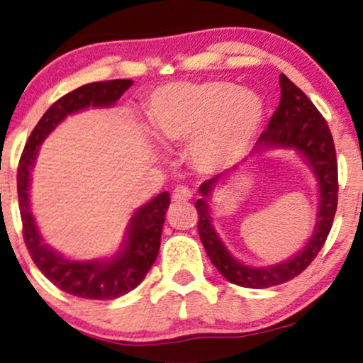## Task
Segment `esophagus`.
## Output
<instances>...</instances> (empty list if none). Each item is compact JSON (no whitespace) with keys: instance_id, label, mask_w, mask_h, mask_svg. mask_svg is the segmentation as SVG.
<instances>
[{"instance_id":"34e87169","label":"esophagus","mask_w":363,"mask_h":363,"mask_svg":"<svg viewBox=\"0 0 363 363\" xmlns=\"http://www.w3.org/2000/svg\"><path fill=\"white\" fill-rule=\"evenodd\" d=\"M172 202L174 204H181V202H186L191 199V191L187 189V187H176V189L172 191Z\"/></svg>"}]
</instances>
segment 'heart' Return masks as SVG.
Wrapping results in <instances>:
<instances>
[{"label":"heart","instance_id":"1","mask_svg":"<svg viewBox=\"0 0 363 363\" xmlns=\"http://www.w3.org/2000/svg\"><path fill=\"white\" fill-rule=\"evenodd\" d=\"M146 116L157 143H186L191 166L214 174L247 151L262 124L264 104L254 91L227 81L174 83L154 91Z\"/></svg>","mask_w":363,"mask_h":363}]
</instances>
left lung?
<instances>
[{
    "mask_svg": "<svg viewBox=\"0 0 363 363\" xmlns=\"http://www.w3.org/2000/svg\"><path fill=\"white\" fill-rule=\"evenodd\" d=\"M267 149H294L301 154L315 176L318 194H320L312 238L308 239L306 247L298 250L292 259L267 267H252L232 257L217 234L216 227L212 225L209 206L211 192L216 189L224 174L202 182L199 187L202 197L196 202L197 214H199L197 230L211 262L229 282L249 289L279 286L297 277L311 265L320 252L332 229L337 211V197H339L335 146L327 121L322 118L306 93L298 89L286 74H280L279 108L270 118L269 128L260 134L254 152L267 151Z\"/></svg>",
    "mask_w": 363,
    "mask_h": 363,
    "instance_id": "8db88e82",
    "label": "left lung"
}]
</instances>
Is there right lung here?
<instances>
[{
	"label": "right lung",
	"instance_id": "obj_1",
	"mask_svg": "<svg viewBox=\"0 0 363 363\" xmlns=\"http://www.w3.org/2000/svg\"><path fill=\"white\" fill-rule=\"evenodd\" d=\"M133 86L131 79H113L89 83L67 93L43 114L23 149L18 166V201L23 220V238L33 262L48 280L71 296L111 301L131 292L143 282L157 257L164 216L171 197L167 192L134 212L125 230L124 242L111 259L72 260L43 242L35 216L31 212V171L38 151L48 134L55 131L69 114L88 108H109Z\"/></svg>",
	"mask_w": 363,
	"mask_h": 363
}]
</instances>
